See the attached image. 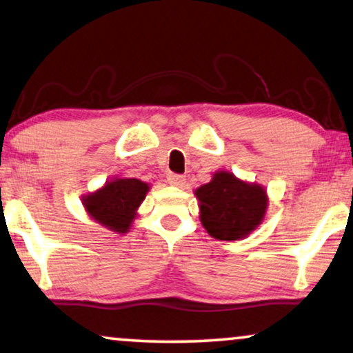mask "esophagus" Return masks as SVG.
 Masks as SVG:
<instances>
[{"label": "esophagus", "instance_id": "1", "mask_svg": "<svg viewBox=\"0 0 353 353\" xmlns=\"http://www.w3.org/2000/svg\"><path fill=\"white\" fill-rule=\"evenodd\" d=\"M166 181L172 187H183V185H185L187 179L183 177V176H181V174H174V172H171V174H168Z\"/></svg>", "mask_w": 353, "mask_h": 353}]
</instances>
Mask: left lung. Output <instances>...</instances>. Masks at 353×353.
<instances>
[{
    "instance_id": "1",
    "label": "left lung",
    "mask_w": 353,
    "mask_h": 353,
    "mask_svg": "<svg viewBox=\"0 0 353 353\" xmlns=\"http://www.w3.org/2000/svg\"><path fill=\"white\" fill-rule=\"evenodd\" d=\"M199 218L209 236L218 240L247 237L261 225L267 210L265 190L237 179L228 171H218L212 181L196 192Z\"/></svg>"
}]
</instances>
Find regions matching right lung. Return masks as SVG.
Listing matches in <instances>:
<instances>
[{
    "label": "right lung",
    "mask_w": 353,
    "mask_h": 353,
    "mask_svg": "<svg viewBox=\"0 0 353 353\" xmlns=\"http://www.w3.org/2000/svg\"><path fill=\"white\" fill-rule=\"evenodd\" d=\"M149 185L139 179H114L83 201L88 214L105 228L127 232L137 216V209L146 198Z\"/></svg>",
    "instance_id": "right-lung-1"
}]
</instances>
